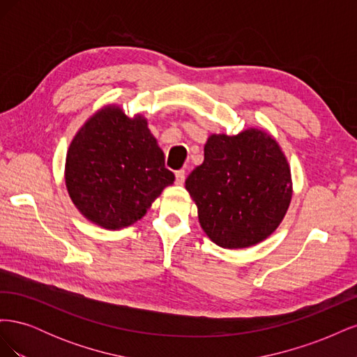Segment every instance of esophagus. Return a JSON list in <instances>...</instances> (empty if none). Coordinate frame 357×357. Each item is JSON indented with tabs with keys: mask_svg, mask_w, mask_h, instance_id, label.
Listing matches in <instances>:
<instances>
[{
	"mask_svg": "<svg viewBox=\"0 0 357 357\" xmlns=\"http://www.w3.org/2000/svg\"><path fill=\"white\" fill-rule=\"evenodd\" d=\"M185 177H186L185 169L176 171V183H177V185H183V183H185Z\"/></svg>",
	"mask_w": 357,
	"mask_h": 357,
	"instance_id": "obj_1",
	"label": "esophagus"
}]
</instances>
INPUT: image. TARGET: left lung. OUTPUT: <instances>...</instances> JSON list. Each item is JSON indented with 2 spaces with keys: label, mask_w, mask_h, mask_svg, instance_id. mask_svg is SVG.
I'll list each match as a JSON object with an SVG mask.
<instances>
[{
  "label": "left lung",
  "mask_w": 357,
  "mask_h": 357,
  "mask_svg": "<svg viewBox=\"0 0 357 357\" xmlns=\"http://www.w3.org/2000/svg\"><path fill=\"white\" fill-rule=\"evenodd\" d=\"M186 190L198 207L201 228L223 248L266 240L284 219L294 193L286 155L259 128L211 134L204 162L186 178Z\"/></svg>",
  "instance_id": "obj_1"
}]
</instances>
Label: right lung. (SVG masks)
<instances>
[{"mask_svg": "<svg viewBox=\"0 0 357 357\" xmlns=\"http://www.w3.org/2000/svg\"><path fill=\"white\" fill-rule=\"evenodd\" d=\"M174 178L147 119L128 117L116 104L92 114L67 152L68 195L86 219L104 229L138 222Z\"/></svg>", "mask_w": 357, "mask_h": 357, "instance_id": "right-lung-1", "label": "right lung"}]
</instances>
